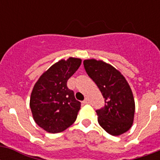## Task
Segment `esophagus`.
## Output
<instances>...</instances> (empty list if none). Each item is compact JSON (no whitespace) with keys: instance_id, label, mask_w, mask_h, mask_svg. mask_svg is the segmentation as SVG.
<instances>
[{"instance_id":"obj_1","label":"esophagus","mask_w":160,"mask_h":160,"mask_svg":"<svg viewBox=\"0 0 160 160\" xmlns=\"http://www.w3.org/2000/svg\"><path fill=\"white\" fill-rule=\"evenodd\" d=\"M83 103H84V104H89V99H88V98H85V100L83 101Z\"/></svg>"}]
</instances>
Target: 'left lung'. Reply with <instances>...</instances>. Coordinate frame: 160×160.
<instances>
[{
    "mask_svg": "<svg viewBox=\"0 0 160 160\" xmlns=\"http://www.w3.org/2000/svg\"><path fill=\"white\" fill-rule=\"evenodd\" d=\"M84 66L105 98V107L96 110L99 124L114 136L128 131L134 122L135 103L126 79L103 60H85Z\"/></svg>",
    "mask_w": 160,
    "mask_h": 160,
    "instance_id": "1",
    "label": "left lung"
}]
</instances>
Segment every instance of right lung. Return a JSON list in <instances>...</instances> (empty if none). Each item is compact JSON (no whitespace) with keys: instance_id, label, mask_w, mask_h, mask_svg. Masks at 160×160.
Masks as SVG:
<instances>
[{"instance_id":"1","label":"right lung","mask_w":160,"mask_h":160,"mask_svg":"<svg viewBox=\"0 0 160 160\" xmlns=\"http://www.w3.org/2000/svg\"><path fill=\"white\" fill-rule=\"evenodd\" d=\"M80 64V58L60 60L45 71L34 85L30 99L32 116L48 133L64 131L77 118L80 102L75 100L74 92L66 84Z\"/></svg>"}]
</instances>
